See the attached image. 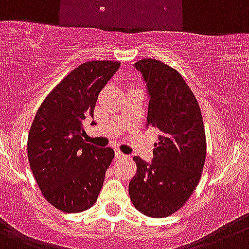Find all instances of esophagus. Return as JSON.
Here are the masks:
<instances>
[{
  "instance_id": "esophagus-1",
  "label": "esophagus",
  "mask_w": 249,
  "mask_h": 249,
  "mask_svg": "<svg viewBox=\"0 0 249 249\" xmlns=\"http://www.w3.org/2000/svg\"><path fill=\"white\" fill-rule=\"evenodd\" d=\"M116 158H117V159H127V158H128V155H126V154H123V153H121L120 150H117V151H116Z\"/></svg>"
}]
</instances>
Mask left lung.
<instances>
[{
	"label": "left lung",
	"mask_w": 249,
	"mask_h": 249,
	"mask_svg": "<svg viewBox=\"0 0 249 249\" xmlns=\"http://www.w3.org/2000/svg\"><path fill=\"white\" fill-rule=\"evenodd\" d=\"M149 93L146 127L160 132L151 164L134 156L129 182L134 208L149 217H166L181 209L199 183L207 158V138L198 101L170 66L154 58L134 63Z\"/></svg>",
	"instance_id": "1"
}]
</instances>
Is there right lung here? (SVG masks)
Wrapping results in <instances>:
<instances>
[{
  "label": "right lung",
  "mask_w": 249,
  "mask_h": 249,
  "mask_svg": "<svg viewBox=\"0 0 249 249\" xmlns=\"http://www.w3.org/2000/svg\"><path fill=\"white\" fill-rule=\"evenodd\" d=\"M117 61H89L68 73L40 105L28 136V160L45 199L63 213H80L96 203L112 148L85 143L83 121L120 68ZM95 124V122H91Z\"/></svg>",
  "instance_id": "right-lung-1"
}]
</instances>
